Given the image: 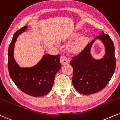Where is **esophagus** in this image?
Masks as SVG:
<instances>
[{
  "label": "esophagus",
  "mask_w": 120,
  "mask_h": 120,
  "mask_svg": "<svg viewBox=\"0 0 120 120\" xmlns=\"http://www.w3.org/2000/svg\"><path fill=\"white\" fill-rule=\"evenodd\" d=\"M60 63H61L62 65L68 64L69 63V60L65 56H61L60 57Z\"/></svg>",
  "instance_id": "esophagus-1"
}]
</instances>
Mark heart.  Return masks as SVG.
<instances>
[{
	"label": "heart",
	"mask_w": 120,
	"mask_h": 120,
	"mask_svg": "<svg viewBox=\"0 0 120 120\" xmlns=\"http://www.w3.org/2000/svg\"><path fill=\"white\" fill-rule=\"evenodd\" d=\"M78 34H71V37H76L78 36ZM88 41V38L85 36H80L78 37L74 42L69 46V51L73 54H78L81 52L87 44Z\"/></svg>",
	"instance_id": "obj_1"
}]
</instances>
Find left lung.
<instances>
[{
  "mask_svg": "<svg viewBox=\"0 0 120 120\" xmlns=\"http://www.w3.org/2000/svg\"><path fill=\"white\" fill-rule=\"evenodd\" d=\"M90 42L82 52L70 61L73 68L72 83L79 93L92 94L104 88L113 75L116 68L115 47L109 35L102 31ZM100 40L105 46V55L101 59H95L90 50L94 42Z\"/></svg>",
  "mask_w": 120,
  "mask_h": 120,
  "instance_id": "1",
  "label": "left lung"
}]
</instances>
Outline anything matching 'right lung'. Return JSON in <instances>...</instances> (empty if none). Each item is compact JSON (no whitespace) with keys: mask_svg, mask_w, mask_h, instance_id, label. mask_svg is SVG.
I'll return each mask as SVG.
<instances>
[{"mask_svg":"<svg viewBox=\"0 0 120 120\" xmlns=\"http://www.w3.org/2000/svg\"><path fill=\"white\" fill-rule=\"evenodd\" d=\"M27 27H22L13 37L8 49V70L11 80L23 92L33 97L44 96L51 90L55 75L61 68L60 55H44L34 66L21 67L14 57V44L18 36L25 32Z\"/></svg>","mask_w":120,"mask_h":120,"instance_id":"add662e5","label":"right lung"}]
</instances>
